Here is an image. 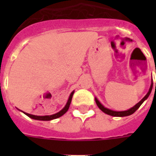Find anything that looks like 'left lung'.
I'll return each instance as SVG.
<instances>
[{
  "instance_id": "8db88e82",
  "label": "left lung",
  "mask_w": 156,
  "mask_h": 156,
  "mask_svg": "<svg viewBox=\"0 0 156 156\" xmlns=\"http://www.w3.org/2000/svg\"><path fill=\"white\" fill-rule=\"evenodd\" d=\"M152 87H153V81L151 80V87H150V89L148 90L147 94L144 96V97L142 99V100L138 103V104H136L133 107H132L131 108L128 109V110H126V111H113V110H111V109L109 108H107L105 107L98 100V99L96 97L95 98V103L97 104V106L99 107V108L101 110L102 112H104V113L108 114V115H110V116H129L131 114H133L134 112L137 110V109L139 108V107L142 105L144 101H145L148 97H149V95H150L151 92V90H152ZM155 89H156V83H155Z\"/></svg>"
}]
</instances>
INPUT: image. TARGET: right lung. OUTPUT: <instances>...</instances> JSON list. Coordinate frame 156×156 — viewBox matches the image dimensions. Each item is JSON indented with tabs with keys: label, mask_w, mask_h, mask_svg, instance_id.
<instances>
[{
	"label": "right lung",
	"mask_w": 156,
	"mask_h": 156,
	"mask_svg": "<svg viewBox=\"0 0 156 156\" xmlns=\"http://www.w3.org/2000/svg\"><path fill=\"white\" fill-rule=\"evenodd\" d=\"M73 93H74V90H73V91L71 92L70 95H69V97L68 99V101H67V103H66V106L64 107L61 111L58 112H56V113L55 114H52V115H50V116H35V115H32V114L27 113V112H23V111L22 112H23L24 114H26L27 116L30 117L31 119L38 120V121H51V120H54V119L58 118V117H60V116H63L64 114L68 111L69 108V105H70L71 100H72V97H73Z\"/></svg>",
	"instance_id": "right-lung-1"
}]
</instances>
